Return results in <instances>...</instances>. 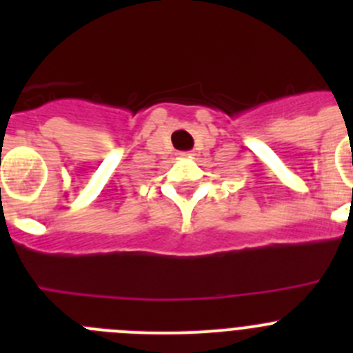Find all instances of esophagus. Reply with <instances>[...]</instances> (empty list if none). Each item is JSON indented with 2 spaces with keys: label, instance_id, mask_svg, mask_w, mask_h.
I'll return each mask as SVG.
<instances>
[{
  "label": "esophagus",
  "instance_id": "34e87169",
  "mask_svg": "<svg viewBox=\"0 0 353 353\" xmlns=\"http://www.w3.org/2000/svg\"><path fill=\"white\" fill-rule=\"evenodd\" d=\"M179 155H180V157H182V159H191V157H192L191 152H182V154H179Z\"/></svg>",
  "mask_w": 353,
  "mask_h": 353
}]
</instances>
